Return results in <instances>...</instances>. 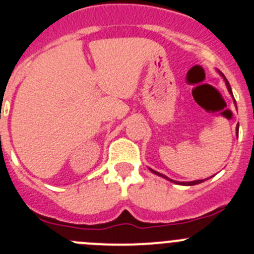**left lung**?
Returning <instances> with one entry per match:
<instances>
[{
  "label": "left lung",
  "instance_id": "obj_1",
  "mask_svg": "<svg viewBox=\"0 0 254 254\" xmlns=\"http://www.w3.org/2000/svg\"><path fill=\"white\" fill-rule=\"evenodd\" d=\"M223 76V75H222ZM225 77V76H223ZM225 81H226V85H227V89H228V91H230V94L232 95V90H231V86H230V84H228V81H227V79H226L225 77ZM233 96V95H232ZM235 104H236V101H235ZM237 129H238V126H237ZM152 170V169H150ZM153 173H154V174H157V175H159V177H162V178H165V179H168V180H170L169 178H167L165 177V175H163V174H160V173H158V172H154V170H152ZM170 182H173V183H178V182H174V180H170ZM204 182V180H195V182H189V183H178V184H182V185H196V184H200V183H202Z\"/></svg>",
  "mask_w": 254,
  "mask_h": 254
}]
</instances>
